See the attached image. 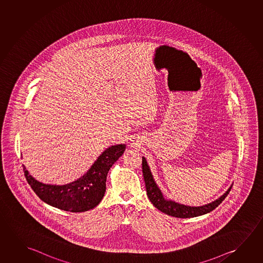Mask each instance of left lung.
Listing matches in <instances>:
<instances>
[{
  "label": "left lung",
  "instance_id": "8db88e82",
  "mask_svg": "<svg viewBox=\"0 0 263 263\" xmlns=\"http://www.w3.org/2000/svg\"><path fill=\"white\" fill-rule=\"evenodd\" d=\"M142 172L144 176V180L146 183L147 197L149 198L151 203L163 213L170 215L172 217H176V218H194V217H198V216H202L206 213H210V211L215 210L220 203L222 202L228 194L230 193L231 186H230L229 190H227L222 196H220L218 199H216L212 202L208 203L203 206H187V205L176 202L172 199L164 197L163 192L155 181L149 166L146 162V158L144 157H142Z\"/></svg>",
  "mask_w": 263,
  "mask_h": 263
}]
</instances>
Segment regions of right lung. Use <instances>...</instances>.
<instances>
[{
  "label": "right lung",
  "mask_w": 263,
  "mask_h": 263,
  "mask_svg": "<svg viewBox=\"0 0 263 263\" xmlns=\"http://www.w3.org/2000/svg\"><path fill=\"white\" fill-rule=\"evenodd\" d=\"M125 149V144L109 146L81 178L62 186L38 181L24 166L25 178L35 194L46 204L65 211L84 212L101 202L106 189L107 173Z\"/></svg>",
  "instance_id": "right-lung-1"
}]
</instances>
